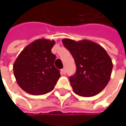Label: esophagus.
Instances as JSON below:
<instances>
[{"label":"esophagus","instance_id":"obj_1","mask_svg":"<svg viewBox=\"0 0 126 126\" xmlns=\"http://www.w3.org/2000/svg\"><path fill=\"white\" fill-rule=\"evenodd\" d=\"M61 73L62 74H66V70L65 68H63L62 69H61Z\"/></svg>","mask_w":126,"mask_h":126}]
</instances>
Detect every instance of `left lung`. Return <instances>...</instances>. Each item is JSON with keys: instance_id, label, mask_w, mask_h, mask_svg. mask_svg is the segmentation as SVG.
Here are the masks:
<instances>
[{"instance_id": "8db88e82", "label": "left lung", "mask_w": 126, "mask_h": 126, "mask_svg": "<svg viewBox=\"0 0 126 126\" xmlns=\"http://www.w3.org/2000/svg\"><path fill=\"white\" fill-rule=\"evenodd\" d=\"M62 43L76 66L75 74L69 77L74 92L81 97L99 93L109 83L113 68L107 52L99 45L88 40L76 42L64 38Z\"/></svg>"}]
</instances>
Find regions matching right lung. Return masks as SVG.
Segmentation results:
<instances>
[{
	"mask_svg": "<svg viewBox=\"0 0 126 126\" xmlns=\"http://www.w3.org/2000/svg\"><path fill=\"white\" fill-rule=\"evenodd\" d=\"M55 41L38 39L27 46L13 65L19 86L27 93L41 95L52 91L60 77L52 53Z\"/></svg>",
	"mask_w": 126,
	"mask_h": 126,
	"instance_id": "obj_1",
	"label": "right lung"
}]
</instances>
